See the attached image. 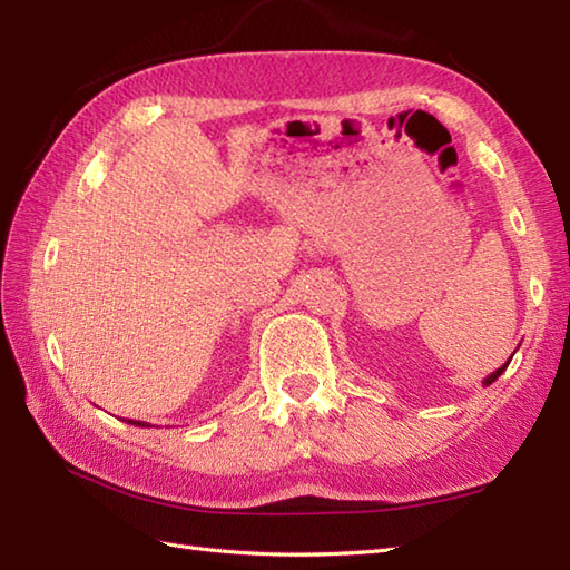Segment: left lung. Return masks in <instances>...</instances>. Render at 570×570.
<instances>
[{
	"mask_svg": "<svg viewBox=\"0 0 570 570\" xmlns=\"http://www.w3.org/2000/svg\"><path fill=\"white\" fill-rule=\"evenodd\" d=\"M507 365H510V362H504V365L502 367H498V370H494L492 374H488V377L485 380H482V386H490L494 380H498L500 377V374L507 370Z\"/></svg>",
	"mask_w": 570,
	"mask_h": 570,
	"instance_id": "obj_1",
	"label": "left lung"
}]
</instances>
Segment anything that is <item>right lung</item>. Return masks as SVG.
I'll return each instance as SVG.
<instances>
[{"mask_svg":"<svg viewBox=\"0 0 570 570\" xmlns=\"http://www.w3.org/2000/svg\"><path fill=\"white\" fill-rule=\"evenodd\" d=\"M127 423H131V426H141V429H144V426H149V423H144V421H131V419H129Z\"/></svg>","mask_w":570,"mask_h":570,"instance_id":"right-lung-1","label":"right lung"}]
</instances>
